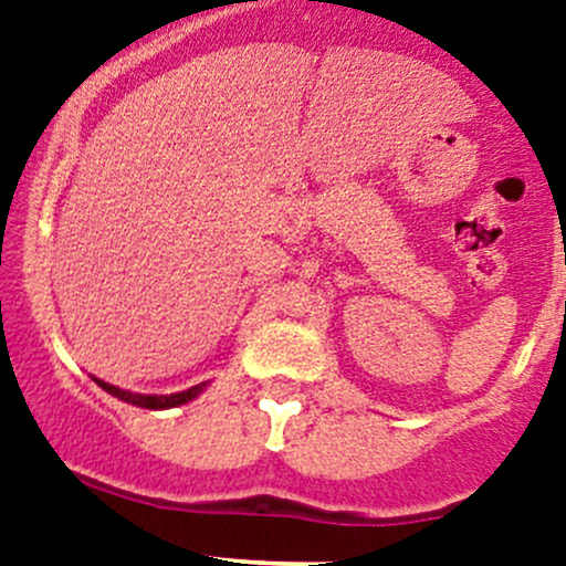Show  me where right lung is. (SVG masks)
I'll return each mask as SVG.
<instances>
[{
	"instance_id": "1",
	"label": "right lung",
	"mask_w": 566,
	"mask_h": 566,
	"mask_svg": "<svg viewBox=\"0 0 566 566\" xmlns=\"http://www.w3.org/2000/svg\"><path fill=\"white\" fill-rule=\"evenodd\" d=\"M93 380L103 388V391H108L112 396H116V399L127 401V405L143 407V409H172V407L188 405V401L197 399V396L207 388V382H199V386L186 388V391L159 396V394H133V391H125V388L112 386V382H106V380H101V378H93Z\"/></svg>"
}]
</instances>
